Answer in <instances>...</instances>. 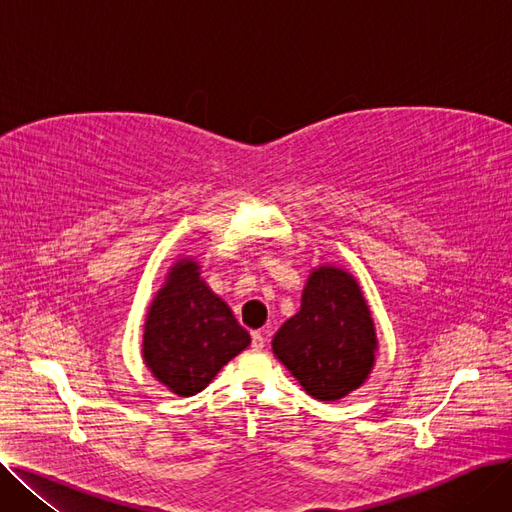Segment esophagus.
Listing matches in <instances>:
<instances>
[{
  "label": "esophagus",
  "instance_id": "obj_1",
  "mask_svg": "<svg viewBox=\"0 0 512 512\" xmlns=\"http://www.w3.org/2000/svg\"><path fill=\"white\" fill-rule=\"evenodd\" d=\"M251 346H253V351H261V348L265 346V338H263L261 332H253V336H251Z\"/></svg>",
  "mask_w": 512,
  "mask_h": 512
}]
</instances>
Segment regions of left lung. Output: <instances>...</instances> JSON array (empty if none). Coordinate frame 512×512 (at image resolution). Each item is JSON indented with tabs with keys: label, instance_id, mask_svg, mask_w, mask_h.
<instances>
[{
	"label": "left lung",
	"instance_id": "left-lung-1",
	"mask_svg": "<svg viewBox=\"0 0 512 512\" xmlns=\"http://www.w3.org/2000/svg\"><path fill=\"white\" fill-rule=\"evenodd\" d=\"M375 330L357 280L319 267L303 290L301 311L272 340L274 355L317 400L357 390L375 361Z\"/></svg>",
	"mask_w": 512,
	"mask_h": 512
}]
</instances>
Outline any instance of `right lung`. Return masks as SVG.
Wrapping results in <instances>:
<instances>
[{
    "label": "right lung",
    "instance_id": "right-lung-1",
    "mask_svg": "<svg viewBox=\"0 0 512 512\" xmlns=\"http://www.w3.org/2000/svg\"><path fill=\"white\" fill-rule=\"evenodd\" d=\"M195 261L180 259L149 309L143 357L155 378L180 396L201 392L251 344L230 307L205 286Z\"/></svg>",
    "mask_w": 512,
    "mask_h": 512
}]
</instances>
